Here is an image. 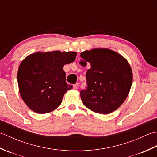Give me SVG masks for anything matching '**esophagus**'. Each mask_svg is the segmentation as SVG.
Here are the masks:
<instances>
[{
    "label": "esophagus",
    "instance_id": "34e87169",
    "mask_svg": "<svg viewBox=\"0 0 157 157\" xmlns=\"http://www.w3.org/2000/svg\"><path fill=\"white\" fill-rule=\"evenodd\" d=\"M78 83H76L75 84L73 85V89L76 90V89H78Z\"/></svg>",
    "mask_w": 157,
    "mask_h": 157
}]
</instances>
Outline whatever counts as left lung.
I'll list each match as a JSON object with an SVG mask.
<instances>
[{
    "label": "left lung",
    "instance_id": "8db88e82",
    "mask_svg": "<svg viewBox=\"0 0 157 157\" xmlns=\"http://www.w3.org/2000/svg\"><path fill=\"white\" fill-rule=\"evenodd\" d=\"M86 72L87 87L80 92L86 107L100 114H109L125 101L132 84V71L128 61L111 50L92 49L80 54Z\"/></svg>",
    "mask_w": 157,
    "mask_h": 157
}]
</instances>
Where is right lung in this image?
Masks as SVG:
<instances>
[{
  "instance_id": "add662e5",
  "label": "right lung",
  "mask_w": 157,
  "mask_h": 157,
  "mask_svg": "<svg viewBox=\"0 0 157 157\" xmlns=\"http://www.w3.org/2000/svg\"><path fill=\"white\" fill-rule=\"evenodd\" d=\"M76 52H37L21 63L17 72L19 93L28 107L40 114L54 111L66 92L65 64L75 61Z\"/></svg>"
}]
</instances>
